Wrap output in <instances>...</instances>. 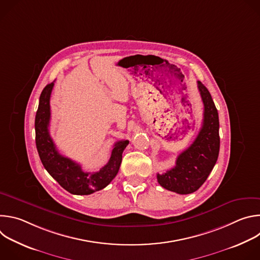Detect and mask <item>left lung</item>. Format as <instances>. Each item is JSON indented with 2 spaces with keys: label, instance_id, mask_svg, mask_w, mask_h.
I'll list each match as a JSON object with an SVG mask.
<instances>
[{
  "label": "left lung",
  "instance_id": "1",
  "mask_svg": "<svg viewBox=\"0 0 260 260\" xmlns=\"http://www.w3.org/2000/svg\"><path fill=\"white\" fill-rule=\"evenodd\" d=\"M204 103V118L201 131L193 143L181 152L176 166L164 174H157V181L168 190L179 194L197 191L212 172L219 154L218 111L207 87L198 81Z\"/></svg>",
  "mask_w": 260,
  "mask_h": 260
}]
</instances>
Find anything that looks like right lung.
<instances>
[{"label": "right lung", "mask_w": 260, "mask_h": 260, "mask_svg": "<svg viewBox=\"0 0 260 260\" xmlns=\"http://www.w3.org/2000/svg\"><path fill=\"white\" fill-rule=\"evenodd\" d=\"M53 85V82L47 84L40 95L35 118L37 150L46 171L62 188L72 194H91L105 188L115 178L122 160V152L129 142L123 140L115 143L108 164L98 172H84L79 164L59 154L48 128Z\"/></svg>", "instance_id": "1"}]
</instances>
